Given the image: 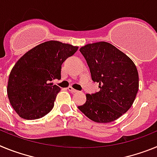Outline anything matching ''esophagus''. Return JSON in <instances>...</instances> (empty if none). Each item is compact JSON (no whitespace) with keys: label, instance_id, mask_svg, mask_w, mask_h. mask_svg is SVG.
<instances>
[{"label":"esophagus","instance_id":"obj_1","mask_svg":"<svg viewBox=\"0 0 157 157\" xmlns=\"http://www.w3.org/2000/svg\"><path fill=\"white\" fill-rule=\"evenodd\" d=\"M67 89H68V90L71 91V93H72V94H75V93L78 92V90H75V89L72 88L71 86H69Z\"/></svg>","mask_w":157,"mask_h":157}]
</instances>
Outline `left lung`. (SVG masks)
<instances>
[{
	"instance_id": "1",
	"label": "left lung",
	"mask_w": 157,
	"mask_h": 157,
	"mask_svg": "<svg viewBox=\"0 0 157 157\" xmlns=\"http://www.w3.org/2000/svg\"><path fill=\"white\" fill-rule=\"evenodd\" d=\"M100 91L86 94L78 109L96 123H110L132 106L139 86L134 62L116 47L105 41L88 44L79 49Z\"/></svg>"
}]
</instances>
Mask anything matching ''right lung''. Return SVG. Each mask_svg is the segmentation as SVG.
<instances>
[{"instance_id": "1", "label": "right lung", "mask_w": 157, "mask_h": 157, "mask_svg": "<svg viewBox=\"0 0 157 157\" xmlns=\"http://www.w3.org/2000/svg\"><path fill=\"white\" fill-rule=\"evenodd\" d=\"M77 50V46L48 41L30 49L16 62L9 75L7 93L20 117L37 120L53 109L60 88L51 82L61 78L62 63Z\"/></svg>"}]
</instances>
